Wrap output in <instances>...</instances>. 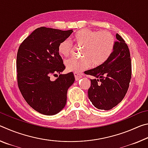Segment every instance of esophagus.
Masks as SVG:
<instances>
[{
    "label": "esophagus",
    "mask_w": 148,
    "mask_h": 148,
    "mask_svg": "<svg viewBox=\"0 0 148 148\" xmlns=\"http://www.w3.org/2000/svg\"><path fill=\"white\" fill-rule=\"evenodd\" d=\"M74 77H75V79H76V81H78L79 79H81L82 77V76L80 74L78 73H74Z\"/></svg>",
    "instance_id": "34e87169"
}]
</instances>
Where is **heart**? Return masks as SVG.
Returning a JSON list of instances; mask_svg holds the SVG:
<instances>
[{
  "mask_svg": "<svg viewBox=\"0 0 148 148\" xmlns=\"http://www.w3.org/2000/svg\"><path fill=\"white\" fill-rule=\"evenodd\" d=\"M71 41L78 46H83V58H72L66 62L67 71L80 73L93 66H98L104 63L114 51L116 40L111 32L107 31H95L83 29L77 31L71 38ZM72 49L69 40L61 42L58 46V52L61 56L67 57Z\"/></svg>",
  "mask_w": 148,
  "mask_h": 148,
  "instance_id": "heart-1",
  "label": "heart"
}]
</instances>
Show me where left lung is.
I'll return each mask as SVG.
<instances>
[{
	"label": "left lung",
	"mask_w": 148,
	"mask_h": 148,
	"mask_svg": "<svg viewBox=\"0 0 148 148\" xmlns=\"http://www.w3.org/2000/svg\"><path fill=\"white\" fill-rule=\"evenodd\" d=\"M110 58L100 66L85 74L91 79L88 97L99 110H109L117 106L126 95L131 78V59L129 47L119 34Z\"/></svg>",
	"instance_id": "obj_1"
}]
</instances>
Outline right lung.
<instances>
[{
	"instance_id": "right-lung-1",
	"label": "right lung",
	"mask_w": 148,
	"mask_h": 148,
	"mask_svg": "<svg viewBox=\"0 0 148 148\" xmlns=\"http://www.w3.org/2000/svg\"><path fill=\"white\" fill-rule=\"evenodd\" d=\"M72 32V29L42 27L35 29L19 47L16 61L19 89L27 104L40 114H57L66 105L67 91L75 78L72 72L60 74L65 66L58 46ZM51 75L58 77L51 81Z\"/></svg>"
}]
</instances>
